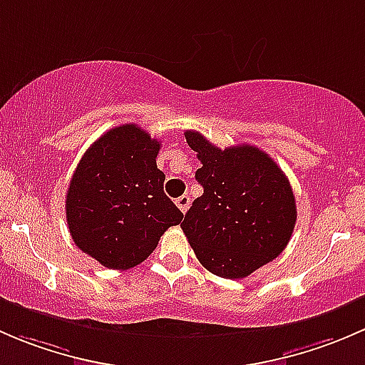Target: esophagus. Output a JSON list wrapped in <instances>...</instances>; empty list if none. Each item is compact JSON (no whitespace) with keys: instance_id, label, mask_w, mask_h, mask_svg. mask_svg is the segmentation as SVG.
<instances>
[{"instance_id":"obj_1","label":"esophagus","mask_w":365,"mask_h":365,"mask_svg":"<svg viewBox=\"0 0 365 365\" xmlns=\"http://www.w3.org/2000/svg\"><path fill=\"white\" fill-rule=\"evenodd\" d=\"M176 206H178V208L182 210L183 213H185L187 210H189V206H190V197L189 196H180L178 200H176Z\"/></svg>"}]
</instances>
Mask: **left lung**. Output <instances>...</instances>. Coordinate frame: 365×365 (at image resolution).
Wrapping results in <instances>:
<instances>
[{
    "mask_svg": "<svg viewBox=\"0 0 365 365\" xmlns=\"http://www.w3.org/2000/svg\"><path fill=\"white\" fill-rule=\"evenodd\" d=\"M185 139L201 160L196 180L205 192L180 226L206 270L247 277L292 238L297 205L289 180L256 146L220 150L196 130H187Z\"/></svg>",
    "mask_w": 365,
    "mask_h": 365,
    "instance_id": "obj_1",
    "label": "left lung"
}]
</instances>
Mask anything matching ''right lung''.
Masks as SVG:
<instances>
[{"label": "right lung", "instance_id": "1", "mask_svg": "<svg viewBox=\"0 0 365 365\" xmlns=\"http://www.w3.org/2000/svg\"><path fill=\"white\" fill-rule=\"evenodd\" d=\"M160 143L138 125H120L83 155L67 190V222L77 247L111 270H127L155 251L183 213L164 194Z\"/></svg>", "mask_w": 365, "mask_h": 365}]
</instances>
